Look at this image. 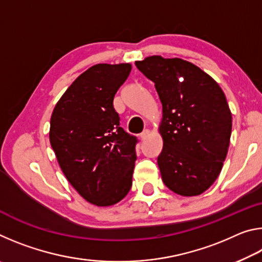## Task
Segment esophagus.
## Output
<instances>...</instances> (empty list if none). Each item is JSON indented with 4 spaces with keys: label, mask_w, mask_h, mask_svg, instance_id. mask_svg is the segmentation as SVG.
Instances as JSON below:
<instances>
[{
    "label": "esophagus",
    "mask_w": 262,
    "mask_h": 262,
    "mask_svg": "<svg viewBox=\"0 0 262 262\" xmlns=\"http://www.w3.org/2000/svg\"><path fill=\"white\" fill-rule=\"evenodd\" d=\"M149 134H150V130H149V129H144L143 132L141 133L140 137H141L142 140H144V139H147V137H148V135H149Z\"/></svg>",
    "instance_id": "obj_1"
}]
</instances>
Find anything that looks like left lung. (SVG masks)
Instances as JSON below:
<instances>
[{"mask_svg": "<svg viewBox=\"0 0 262 262\" xmlns=\"http://www.w3.org/2000/svg\"><path fill=\"white\" fill-rule=\"evenodd\" d=\"M135 66L155 83L163 106L157 158L163 183L183 196L205 192L228 154L232 117L219 84L188 61L150 56Z\"/></svg>", "mask_w": 262, "mask_h": 262, "instance_id": "obj_1", "label": "left lung"}]
</instances>
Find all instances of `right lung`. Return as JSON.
I'll return each instance as SVG.
<instances>
[{
	"mask_svg": "<svg viewBox=\"0 0 262 262\" xmlns=\"http://www.w3.org/2000/svg\"><path fill=\"white\" fill-rule=\"evenodd\" d=\"M132 66L96 64L55 105L50 141L73 187L90 203L112 206L132 187L137 139L120 127L113 99Z\"/></svg>",
	"mask_w": 262,
	"mask_h": 262,
	"instance_id": "1",
	"label": "right lung"
}]
</instances>
